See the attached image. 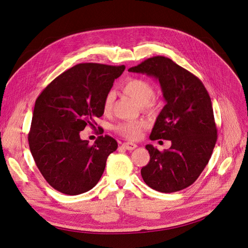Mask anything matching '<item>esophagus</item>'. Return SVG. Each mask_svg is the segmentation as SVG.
Listing matches in <instances>:
<instances>
[{"label": "esophagus", "instance_id": "34e87169", "mask_svg": "<svg viewBox=\"0 0 248 248\" xmlns=\"http://www.w3.org/2000/svg\"><path fill=\"white\" fill-rule=\"evenodd\" d=\"M136 146L137 145L135 143H132V142H123L122 143V147L125 148V150H127V151H132V150H134Z\"/></svg>", "mask_w": 248, "mask_h": 248}]
</instances>
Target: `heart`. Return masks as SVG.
<instances>
[{"label": "heart", "mask_w": 248, "mask_h": 248, "mask_svg": "<svg viewBox=\"0 0 248 248\" xmlns=\"http://www.w3.org/2000/svg\"><path fill=\"white\" fill-rule=\"evenodd\" d=\"M122 91L132 98L143 106L145 108H152V100L155 96V88L145 79L141 78H130L122 84ZM115 100V94L113 92H108L104 98V110L108 112L112 108ZM147 124L143 121H126L117 124L114 130L127 140H136L141 134L143 128Z\"/></svg>", "instance_id": "1"}]
</instances>
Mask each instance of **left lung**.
I'll return each mask as SVG.
<instances>
[{
  "label": "left lung",
  "mask_w": 248,
  "mask_h": 248,
  "mask_svg": "<svg viewBox=\"0 0 248 248\" xmlns=\"http://www.w3.org/2000/svg\"><path fill=\"white\" fill-rule=\"evenodd\" d=\"M128 71L158 79L167 102L150 138L171 140L169 150L145 146L151 160L141 169L153 189L171 193L190 186L209 163L217 142V126L209 93L199 77L171 59L148 58Z\"/></svg>",
  "instance_id": "obj_1"
}]
</instances>
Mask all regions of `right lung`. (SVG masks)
Wrapping results in <instances>:
<instances>
[{
	"label": "right lung",
	"instance_id": "right-lung-1",
	"mask_svg": "<svg viewBox=\"0 0 248 248\" xmlns=\"http://www.w3.org/2000/svg\"><path fill=\"white\" fill-rule=\"evenodd\" d=\"M124 70V65L77 64L56 77L36 98L28 143L39 172L54 189L77 195L101 179L118 143L102 135L90 145L80 131L103 116L104 98Z\"/></svg>",
	"mask_w": 248,
	"mask_h": 248
}]
</instances>
